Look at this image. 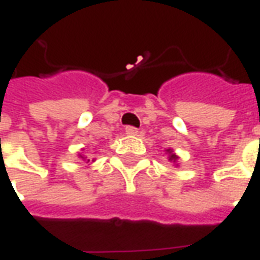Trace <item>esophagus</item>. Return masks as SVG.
<instances>
[{
	"mask_svg": "<svg viewBox=\"0 0 260 260\" xmlns=\"http://www.w3.org/2000/svg\"><path fill=\"white\" fill-rule=\"evenodd\" d=\"M125 132H126V135H136L138 134V128L128 125V126H125Z\"/></svg>",
	"mask_w": 260,
	"mask_h": 260,
	"instance_id": "1",
	"label": "esophagus"
}]
</instances>
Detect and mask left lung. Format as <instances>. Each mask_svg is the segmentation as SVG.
<instances>
[{
  "mask_svg": "<svg viewBox=\"0 0 260 260\" xmlns=\"http://www.w3.org/2000/svg\"><path fill=\"white\" fill-rule=\"evenodd\" d=\"M167 152H169V156H170V160H173V161H175V160H177V156H175L174 153H173V150H171V149H167Z\"/></svg>",
  "mask_w": 260,
  "mask_h": 260,
  "instance_id": "1",
  "label": "left lung"
}]
</instances>
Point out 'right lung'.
<instances>
[{
  "label": "right lung",
  "mask_w": 260,
  "mask_h": 260,
  "mask_svg": "<svg viewBox=\"0 0 260 260\" xmlns=\"http://www.w3.org/2000/svg\"><path fill=\"white\" fill-rule=\"evenodd\" d=\"M87 161H89V160H87Z\"/></svg>",
  "instance_id": "1"
}]
</instances>
